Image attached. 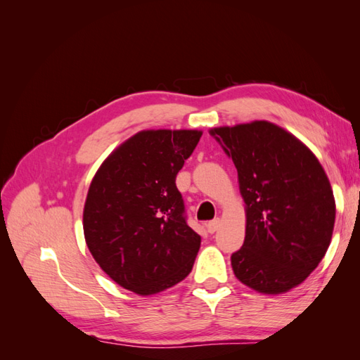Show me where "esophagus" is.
I'll return each mask as SVG.
<instances>
[{
	"mask_svg": "<svg viewBox=\"0 0 360 360\" xmlns=\"http://www.w3.org/2000/svg\"><path fill=\"white\" fill-rule=\"evenodd\" d=\"M219 226H221V219H213V221L205 224L207 231H209L210 234H213L214 231H217V228H219Z\"/></svg>",
	"mask_w": 360,
	"mask_h": 360,
	"instance_id": "1",
	"label": "esophagus"
}]
</instances>
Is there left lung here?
I'll use <instances>...</instances> for the list:
<instances>
[{
  "mask_svg": "<svg viewBox=\"0 0 360 360\" xmlns=\"http://www.w3.org/2000/svg\"><path fill=\"white\" fill-rule=\"evenodd\" d=\"M212 135L234 162L246 204L243 246L234 275L259 292L299 285L328 250L335 200L328 176L308 147L275 124L217 127Z\"/></svg>",
  "mask_w": 360,
  "mask_h": 360,
  "instance_id": "left-lung-1",
  "label": "left lung"
}]
</instances>
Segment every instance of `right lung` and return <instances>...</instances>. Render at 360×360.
Returning a JSON list of instances; mask_svg holds the SVG:
<instances>
[{
	"instance_id": "1",
	"label": "right lung",
	"mask_w": 360,
	"mask_h": 360,
	"mask_svg": "<svg viewBox=\"0 0 360 360\" xmlns=\"http://www.w3.org/2000/svg\"><path fill=\"white\" fill-rule=\"evenodd\" d=\"M200 138L198 130H144L96 172L84 207L86 246L126 290L147 296L191 274L201 237L188 225L176 177Z\"/></svg>"
}]
</instances>
